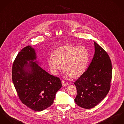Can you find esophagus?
<instances>
[{
	"label": "esophagus",
	"mask_w": 124,
	"mask_h": 124,
	"mask_svg": "<svg viewBox=\"0 0 124 124\" xmlns=\"http://www.w3.org/2000/svg\"><path fill=\"white\" fill-rule=\"evenodd\" d=\"M68 85V83L65 81L64 80H62V86H67Z\"/></svg>",
	"instance_id": "obj_1"
}]
</instances>
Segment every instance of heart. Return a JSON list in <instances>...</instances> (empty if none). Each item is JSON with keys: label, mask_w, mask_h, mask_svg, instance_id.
Segmentation results:
<instances>
[{"label": "heart", "mask_w": 124, "mask_h": 124, "mask_svg": "<svg viewBox=\"0 0 124 124\" xmlns=\"http://www.w3.org/2000/svg\"><path fill=\"white\" fill-rule=\"evenodd\" d=\"M53 55L54 57L51 56L48 60L51 71L56 74L63 68L65 75L73 78H78L84 73L89 57L88 50L85 46L71 44L56 48Z\"/></svg>", "instance_id": "heart-1"}]
</instances>
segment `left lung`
Segmentation results:
<instances>
[{"instance_id": "8db88e82", "label": "left lung", "mask_w": 124, "mask_h": 124, "mask_svg": "<svg viewBox=\"0 0 124 124\" xmlns=\"http://www.w3.org/2000/svg\"><path fill=\"white\" fill-rule=\"evenodd\" d=\"M95 54L87 69L75 82L76 103L84 108H92L108 94L112 79V64L107 52L95 42Z\"/></svg>"}]
</instances>
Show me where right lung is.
Here are the masks:
<instances>
[{"label": "right lung", "instance_id": "obj_1", "mask_svg": "<svg viewBox=\"0 0 124 124\" xmlns=\"http://www.w3.org/2000/svg\"><path fill=\"white\" fill-rule=\"evenodd\" d=\"M36 58L34 48L30 46L23 48L14 60L12 77L22 103L32 110L41 111L53 103L62 84L59 78L48 74L37 61L34 62Z\"/></svg>", "mask_w": 124, "mask_h": 124}]
</instances>
